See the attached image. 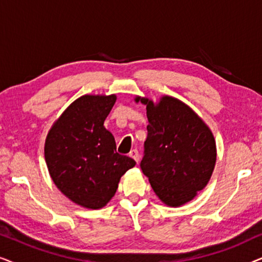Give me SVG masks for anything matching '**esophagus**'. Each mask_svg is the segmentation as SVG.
Listing matches in <instances>:
<instances>
[{"mask_svg": "<svg viewBox=\"0 0 262 262\" xmlns=\"http://www.w3.org/2000/svg\"><path fill=\"white\" fill-rule=\"evenodd\" d=\"M128 156L130 157H132V159H134L136 162L138 163V161H139V154H138V151L136 149H134V150H131L130 151V154H128Z\"/></svg>", "mask_w": 262, "mask_h": 262, "instance_id": "34e87169", "label": "esophagus"}]
</instances>
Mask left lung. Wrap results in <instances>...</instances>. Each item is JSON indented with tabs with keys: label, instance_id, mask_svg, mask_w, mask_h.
I'll list each match as a JSON object with an SVG mask.
<instances>
[{
	"label": "left lung",
	"instance_id": "1",
	"mask_svg": "<svg viewBox=\"0 0 262 262\" xmlns=\"http://www.w3.org/2000/svg\"><path fill=\"white\" fill-rule=\"evenodd\" d=\"M146 106L148 136L141 168L161 202L185 205L205 188L217 159L212 131L181 100L162 95L157 102L136 96Z\"/></svg>",
	"mask_w": 262,
	"mask_h": 262
}]
</instances>
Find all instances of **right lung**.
Listing matches in <instances>:
<instances>
[{
  "instance_id": "obj_1",
  "label": "right lung",
  "mask_w": 262,
  "mask_h": 262,
  "mask_svg": "<svg viewBox=\"0 0 262 262\" xmlns=\"http://www.w3.org/2000/svg\"><path fill=\"white\" fill-rule=\"evenodd\" d=\"M117 95H82L50 128L44 154L50 177L71 202L85 209L106 206L135 160L116 150L103 126Z\"/></svg>"
}]
</instances>
